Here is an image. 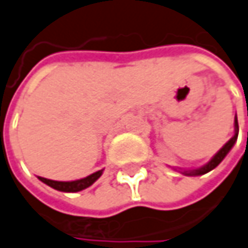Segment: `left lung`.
<instances>
[{"mask_svg": "<svg viewBox=\"0 0 248 248\" xmlns=\"http://www.w3.org/2000/svg\"><path fill=\"white\" fill-rule=\"evenodd\" d=\"M237 136H238V122H237V116L234 118V136L224 145V146L221 147L216 155H214L213 157H212V160L209 162V163H206L204 166H202V168H199V169H193V170H183L182 173L183 174H186V176H200V174H204V173H207V171H210V170H213L216 166H218L220 165V162L227 156V153L232 150V147L234 146V143H236L237 140Z\"/></svg>", "mask_w": 248, "mask_h": 248, "instance_id": "8db88e82", "label": "left lung"}]
</instances>
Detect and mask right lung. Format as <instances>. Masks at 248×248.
I'll return each instance as SVG.
<instances>
[{
  "label": "right lung",
  "mask_w": 248,
  "mask_h": 248,
  "mask_svg": "<svg viewBox=\"0 0 248 248\" xmlns=\"http://www.w3.org/2000/svg\"><path fill=\"white\" fill-rule=\"evenodd\" d=\"M102 170H98L83 179H79V180H74V182H57V180H49V179H45V177H39V180L45 185H48L49 187L55 189L59 191H66V193H75V191H80L86 187H89L91 185H93L99 177L102 176Z\"/></svg>",
  "instance_id": "1"
}]
</instances>
